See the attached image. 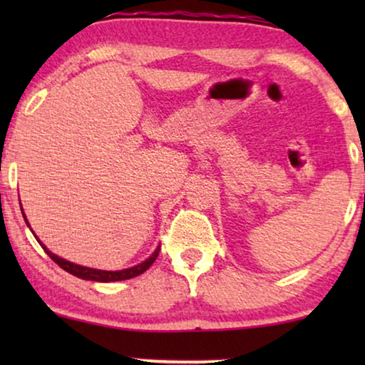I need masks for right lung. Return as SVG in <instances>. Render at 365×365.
<instances>
[{"label": "right lung", "instance_id": "obj_1", "mask_svg": "<svg viewBox=\"0 0 365 365\" xmlns=\"http://www.w3.org/2000/svg\"><path fill=\"white\" fill-rule=\"evenodd\" d=\"M24 216V214H23ZM26 219V216H24ZM28 222V221H26ZM29 226V224H28ZM41 244V247L44 249V252L48 254L49 257L53 259L54 262L58 264L59 267L64 269V271L73 274V276H76L79 279H86V281H96V282H114V281H126V279H131V277H136L139 274H143L144 271H148L149 267H151V264L156 261L158 254H159V246L156 251H154L151 256H149L146 261L138 264V266L134 267H129V269H123V271H101V269H91V267H84V266H79V264H74V262H69L66 259L63 257H58L56 254H53L51 251H48V247L44 246L41 241H38Z\"/></svg>", "mask_w": 365, "mask_h": 365}]
</instances>
